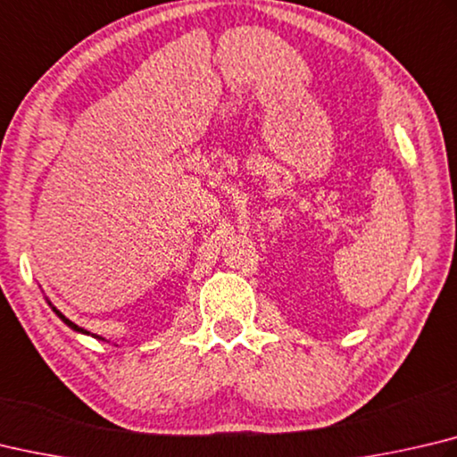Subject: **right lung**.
<instances>
[{"label": "right lung", "mask_w": 457, "mask_h": 457, "mask_svg": "<svg viewBox=\"0 0 457 457\" xmlns=\"http://www.w3.org/2000/svg\"><path fill=\"white\" fill-rule=\"evenodd\" d=\"M47 303H49V305H52V302H47ZM52 310H54V312L57 313V318H60V320H62V321L65 323V326H70V328H71L73 331H78V334H89V331H86L84 328H79V326H76V323H73V321H70L68 318H65V315H63L62 312H57V310L54 308V305H52Z\"/></svg>", "instance_id": "obj_1"}]
</instances>
